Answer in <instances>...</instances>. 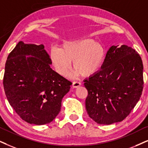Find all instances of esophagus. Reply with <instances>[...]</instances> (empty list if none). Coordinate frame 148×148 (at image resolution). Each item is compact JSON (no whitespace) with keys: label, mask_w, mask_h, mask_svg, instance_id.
Listing matches in <instances>:
<instances>
[{"label":"esophagus","mask_w":148,"mask_h":148,"mask_svg":"<svg viewBox=\"0 0 148 148\" xmlns=\"http://www.w3.org/2000/svg\"><path fill=\"white\" fill-rule=\"evenodd\" d=\"M80 85H81V83H80V82H78V81H74V82H73V83H72V87L74 88H77L78 87H80Z\"/></svg>","instance_id":"1"}]
</instances>
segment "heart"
Masks as SVG:
<instances>
[{"instance_id": "1", "label": "heart", "mask_w": 148, "mask_h": 148, "mask_svg": "<svg viewBox=\"0 0 148 148\" xmlns=\"http://www.w3.org/2000/svg\"><path fill=\"white\" fill-rule=\"evenodd\" d=\"M106 52L102 44L92 39L84 38L65 42L61 48H52L50 59L57 72L61 76H67L72 68L82 76H93L96 74L105 61Z\"/></svg>"}]
</instances>
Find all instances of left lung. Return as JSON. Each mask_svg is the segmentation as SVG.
Segmentation results:
<instances>
[{
	"label": "left lung",
	"mask_w": 148,
	"mask_h": 148,
	"mask_svg": "<svg viewBox=\"0 0 148 148\" xmlns=\"http://www.w3.org/2000/svg\"><path fill=\"white\" fill-rule=\"evenodd\" d=\"M112 46L101 70L84 80L89 117L108 125L126 118L139 100L143 88V66L140 55L126 45Z\"/></svg>",
	"instance_id": "1"
}]
</instances>
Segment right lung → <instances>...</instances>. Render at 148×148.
Wrapping results in <instances>:
<instances>
[{
    "mask_svg": "<svg viewBox=\"0 0 148 148\" xmlns=\"http://www.w3.org/2000/svg\"><path fill=\"white\" fill-rule=\"evenodd\" d=\"M43 44L20 42L5 63L3 86L10 105L27 123H50L61 111L72 83L50 68Z\"/></svg>",
    "mask_w": 148,
    "mask_h": 148,
    "instance_id": "add662e5",
    "label": "right lung"
}]
</instances>
